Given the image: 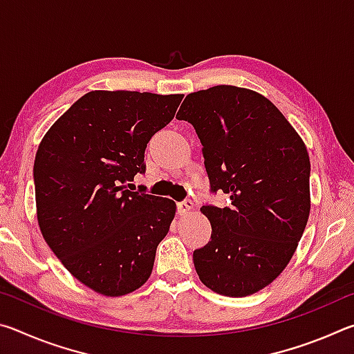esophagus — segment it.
I'll list each match as a JSON object with an SVG mask.
<instances>
[{
	"label": "esophagus",
	"instance_id": "esophagus-1",
	"mask_svg": "<svg viewBox=\"0 0 354 354\" xmlns=\"http://www.w3.org/2000/svg\"><path fill=\"white\" fill-rule=\"evenodd\" d=\"M192 209H194V203L192 201H183V203H178V214L179 215H185L189 214Z\"/></svg>",
	"mask_w": 354,
	"mask_h": 354
}]
</instances>
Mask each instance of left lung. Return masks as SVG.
Masks as SVG:
<instances>
[{
  "instance_id": "8db88e82",
  "label": "left lung",
  "mask_w": 354,
  "mask_h": 354,
  "mask_svg": "<svg viewBox=\"0 0 354 354\" xmlns=\"http://www.w3.org/2000/svg\"><path fill=\"white\" fill-rule=\"evenodd\" d=\"M176 117L198 134L212 192L231 200L201 207L212 234L194 251L195 270L215 293L253 295L283 273L306 227V145L270 100L245 87L189 93Z\"/></svg>"
}]
</instances>
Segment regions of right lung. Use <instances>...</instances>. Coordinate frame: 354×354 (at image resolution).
<instances>
[{
    "label": "right lung",
    "mask_w": 354,
    "mask_h": 354,
    "mask_svg": "<svg viewBox=\"0 0 354 354\" xmlns=\"http://www.w3.org/2000/svg\"><path fill=\"white\" fill-rule=\"evenodd\" d=\"M184 95L92 91L59 117L34 160L37 221L48 247L88 289L122 297L153 272L175 201L124 190L145 171L149 139Z\"/></svg>",
    "instance_id": "right-lung-1"
}]
</instances>
